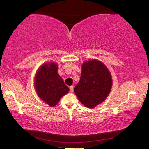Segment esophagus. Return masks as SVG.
<instances>
[{"mask_svg":"<svg viewBox=\"0 0 149 149\" xmlns=\"http://www.w3.org/2000/svg\"><path fill=\"white\" fill-rule=\"evenodd\" d=\"M70 91L71 93H73V91H74V87L73 86H70Z\"/></svg>","mask_w":149,"mask_h":149,"instance_id":"esophagus-1","label":"esophagus"}]
</instances>
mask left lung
<instances>
[{
  "instance_id": "left-lung-1",
  "label": "left lung",
  "mask_w": 149,
  "mask_h": 149,
  "mask_svg": "<svg viewBox=\"0 0 149 149\" xmlns=\"http://www.w3.org/2000/svg\"><path fill=\"white\" fill-rule=\"evenodd\" d=\"M111 74L102 62L91 59L82 65L80 81L74 88L79 100L93 108L106 100L112 88Z\"/></svg>"
}]
</instances>
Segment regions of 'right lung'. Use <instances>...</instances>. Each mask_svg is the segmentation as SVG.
<instances>
[{
	"label": "right lung",
	"instance_id": "1",
	"mask_svg": "<svg viewBox=\"0 0 149 149\" xmlns=\"http://www.w3.org/2000/svg\"><path fill=\"white\" fill-rule=\"evenodd\" d=\"M58 65L55 62L43 64L38 70L34 77V88L41 99L53 107L69 91L58 72Z\"/></svg>",
	"mask_w": 149,
	"mask_h": 149
}]
</instances>
